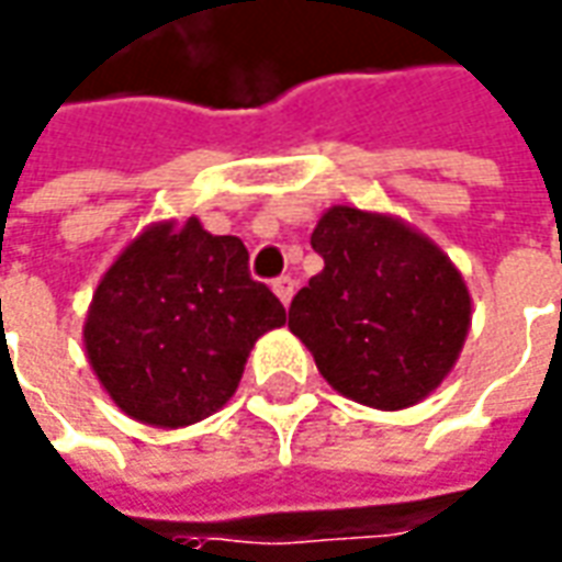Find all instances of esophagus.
<instances>
[{"instance_id":"34e87169","label":"esophagus","mask_w":562,"mask_h":562,"mask_svg":"<svg viewBox=\"0 0 562 562\" xmlns=\"http://www.w3.org/2000/svg\"><path fill=\"white\" fill-rule=\"evenodd\" d=\"M273 292L280 297L282 304H289L292 295H295V280L292 277H280V280H273Z\"/></svg>"}]
</instances>
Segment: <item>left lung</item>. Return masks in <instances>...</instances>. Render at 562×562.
Instances as JSON below:
<instances>
[{
  "label": "left lung",
  "mask_w": 562,
  "mask_h": 562,
  "mask_svg": "<svg viewBox=\"0 0 562 562\" xmlns=\"http://www.w3.org/2000/svg\"><path fill=\"white\" fill-rule=\"evenodd\" d=\"M311 246L326 267L289 307V329L335 391L381 412L409 409L452 372L471 329V292L449 255L403 217L331 205Z\"/></svg>",
  "instance_id": "8db88e82"
}]
</instances>
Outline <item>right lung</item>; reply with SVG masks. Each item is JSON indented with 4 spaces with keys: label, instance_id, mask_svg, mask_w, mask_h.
Wrapping results in <instances>:
<instances>
[{
    "label": "right lung",
    "instance_id": "1",
    "mask_svg": "<svg viewBox=\"0 0 562 562\" xmlns=\"http://www.w3.org/2000/svg\"><path fill=\"white\" fill-rule=\"evenodd\" d=\"M280 326L285 307L249 277L243 239L187 217L150 224L106 267L82 341L128 418L178 430L231 400L255 341Z\"/></svg>",
    "mask_w": 562,
    "mask_h": 562
}]
</instances>
